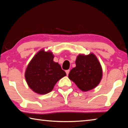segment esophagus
I'll list each match as a JSON object with an SVG mask.
<instances>
[{"instance_id":"1","label":"esophagus","mask_w":128,"mask_h":128,"mask_svg":"<svg viewBox=\"0 0 128 128\" xmlns=\"http://www.w3.org/2000/svg\"><path fill=\"white\" fill-rule=\"evenodd\" d=\"M69 72H70V70H66V75H68Z\"/></svg>"}]
</instances>
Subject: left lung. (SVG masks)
<instances>
[{
	"mask_svg": "<svg viewBox=\"0 0 128 128\" xmlns=\"http://www.w3.org/2000/svg\"><path fill=\"white\" fill-rule=\"evenodd\" d=\"M76 65L69 72L68 77L80 90L87 92L98 85L102 78V68L94 54L79 55Z\"/></svg>",
	"mask_w": 128,
	"mask_h": 128,
	"instance_id": "8db88e82",
	"label": "left lung"
}]
</instances>
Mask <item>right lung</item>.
<instances>
[{
	"label": "right lung",
	"instance_id": "add662e5",
	"mask_svg": "<svg viewBox=\"0 0 128 128\" xmlns=\"http://www.w3.org/2000/svg\"><path fill=\"white\" fill-rule=\"evenodd\" d=\"M50 51L41 50L28 64L25 77L29 87L39 94H46L52 90L58 81L66 76L59 63L54 62Z\"/></svg>",
	"mask_w": 128,
	"mask_h": 128
}]
</instances>
